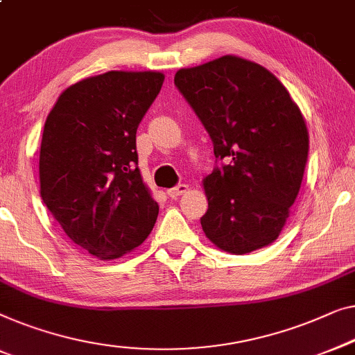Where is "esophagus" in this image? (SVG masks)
<instances>
[{
  "mask_svg": "<svg viewBox=\"0 0 355 355\" xmlns=\"http://www.w3.org/2000/svg\"><path fill=\"white\" fill-rule=\"evenodd\" d=\"M187 190H189V186H187V184H179V186H176V187L168 189V190H166V193H168V197H171V198H178L179 195L186 193Z\"/></svg>",
  "mask_w": 355,
  "mask_h": 355,
  "instance_id": "1",
  "label": "esophagus"
}]
</instances>
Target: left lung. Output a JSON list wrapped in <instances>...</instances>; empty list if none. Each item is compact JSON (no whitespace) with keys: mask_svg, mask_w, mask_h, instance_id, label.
I'll return each instance as SVG.
<instances>
[{"mask_svg":"<svg viewBox=\"0 0 355 355\" xmlns=\"http://www.w3.org/2000/svg\"><path fill=\"white\" fill-rule=\"evenodd\" d=\"M174 85L211 137L203 232L232 254L279 237L300 192L309 152L301 110L284 85L250 60L224 55L181 69Z\"/></svg>","mask_w":355,"mask_h":355,"instance_id":"1","label":"left lung"}]
</instances>
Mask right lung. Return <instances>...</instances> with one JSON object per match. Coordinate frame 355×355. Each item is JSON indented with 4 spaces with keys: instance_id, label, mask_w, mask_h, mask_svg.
<instances>
[{
    "instance_id": "right-lung-1",
    "label": "right lung",
    "mask_w": 355,
    "mask_h": 355,
    "mask_svg": "<svg viewBox=\"0 0 355 355\" xmlns=\"http://www.w3.org/2000/svg\"><path fill=\"white\" fill-rule=\"evenodd\" d=\"M163 80L160 71H107L67 88L46 118L41 198L96 258L139 246L157 220L158 205L137 168L136 131Z\"/></svg>"
}]
</instances>
